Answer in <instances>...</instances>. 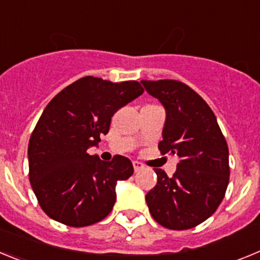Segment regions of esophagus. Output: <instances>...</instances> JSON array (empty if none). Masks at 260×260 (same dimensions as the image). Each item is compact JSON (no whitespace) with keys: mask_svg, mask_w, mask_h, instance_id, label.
<instances>
[{"mask_svg":"<svg viewBox=\"0 0 260 260\" xmlns=\"http://www.w3.org/2000/svg\"><path fill=\"white\" fill-rule=\"evenodd\" d=\"M133 167H134V171L135 172H139L141 171V169H143V164H142V162H139V161H134L133 162Z\"/></svg>","mask_w":260,"mask_h":260,"instance_id":"obj_1","label":"esophagus"}]
</instances>
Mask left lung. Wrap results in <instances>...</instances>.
I'll return each mask as SVG.
<instances>
[{
  "label": "left lung",
  "mask_w": 260,
  "mask_h": 260,
  "mask_svg": "<svg viewBox=\"0 0 260 260\" xmlns=\"http://www.w3.org/2000/svg\"><path fill=\"white\" fill-rule=\"evenodd\" d=\"M165 108L162 155H177L173 177L156 168L157 183L147 192L151 215L173 231L194 228L221 203L229 182L228 144L212 109L187 84L172 79L142 80Z\"/></svg>",
  "instance_id": "8db88e82"
}]
</instances>
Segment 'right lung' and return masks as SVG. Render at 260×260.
Returning a JSON list of instances; mask_svg holds the SVG:
<instances>
[{
  "instance_id": "right-lung-1",
  "label": "right lung",
  "mask_w": 260,
  "mask_h": 260,
  "mask_svg": "<svg viewBox=\"0 0 260 260\" xmlns=\"http://www.w3.org/2000/svg\"><path fill=\"white\" fill-rule=\"evenodd\" d=\"M143 91L135 80L84 77L50 100L28 143L29 182L50 219L79 228L109 215L117 182L127 180L134 168L125 156L103 161L87 150L108 134L117 110Z\"/></svg>"
}]
</instances>
